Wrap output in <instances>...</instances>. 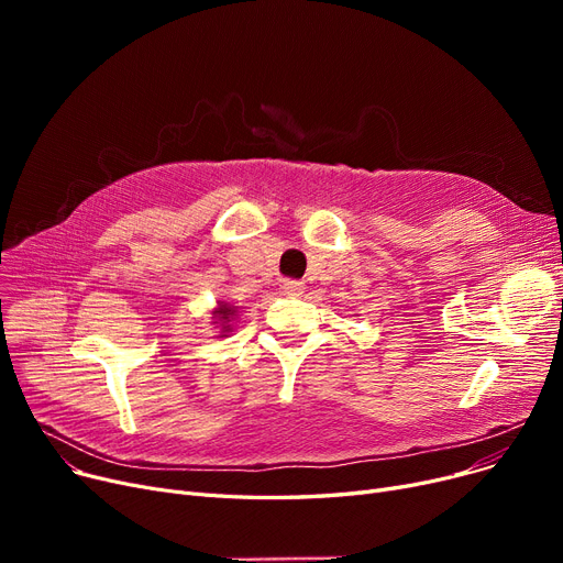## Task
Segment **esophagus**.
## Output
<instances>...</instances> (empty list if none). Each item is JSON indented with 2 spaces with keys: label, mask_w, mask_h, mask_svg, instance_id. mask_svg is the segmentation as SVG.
Here are the masks:
<instances>
[{
  "label": "esophagus",
  "mask_w": 563,
  "mask_h": 563,
  "mask_svg": "<svg viewBox=\"0 0 563 563\" xmlns=\"http://www.w3.org/2000/svg\"><path fill=\"white\" fill-rule=\"evenodd\" d=\"M303 283H299V280H285L283 283V291L287 294V297H291V299H297V297H301L303 294Z\"/></svg>",
  "instance_id": "1"
}]
</instances>
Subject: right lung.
Returning <instances> with one entry per match:
<instances>
[{"label": "right lung", "mask_w": 563, "mask_h": 563, "mask_svg": "<svg viewBox=\"0 0 563 563\" xmlns=\"http://www.w3.org/2000/svg\"><path fill=\"white\" fill-rule=\"evenodd\" d=\"M236 306H230V303H225V301H217V308L210 312L212 314V323H214V329H219V338H228V333H232V327H230V321H234L236 319Z\"/></svg>", "instance_id": "obj_1"}]
</instances>
